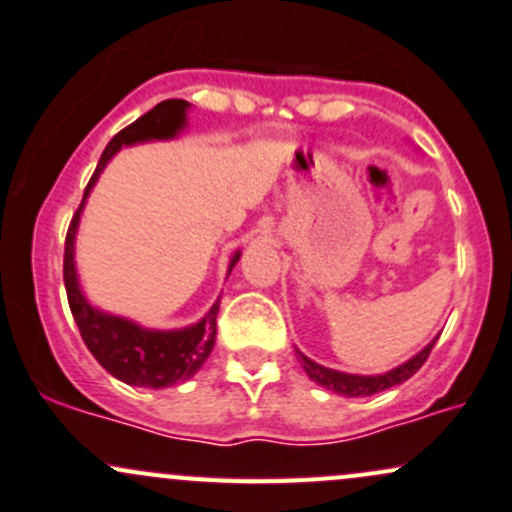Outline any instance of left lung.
I'll use <instances>...</instances> for the list:
<instances>
[{
  "instance_id": "8db88e82",
  "label": "left lung",
  "mask_w": 512,
  "mask_h": 512,
  "mask_svg": "<svg viewBox=\"0 0 512 512\" xmlns=\"http://www.w3.org/2000/svg\"><path fill=\"white\" fill-rule=\"evenodd\" d=\"M435 341H438V338H435ZM435 341L428 343V346L423 348L418 355H413L409 363L394 367V370L384 372V375H375V377L346 375V372H338V370H331V367L314 363V360H309L307 355H302V353H300V363L304 367V372L309 375V380L321 384V387L331 389V392L343 394V396H372L377 392H384V389H389V387H396V384L406 382L409 377L416 375V372L421 370V365L428 360Z\"/></svg>"
}]
</instances>
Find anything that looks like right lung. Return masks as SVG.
Masks as SVG:
<instances>
[{"instance_id":"1","label":"right lung","mask_w":512,"mask_h":512,"mask_svg":"<svg viewBox=\"0 0 512 512\" xmlns=\"http://www.w3.org/2000/svg\"><path fill=\"white\" fill-rule=\"evenodd\" d=\"M186 108L188 101L166 99L157 103L152 111H147L145 116L137 118L135 123H130L128 128L120 130L103 149L94 176H91L84 188V198L89 195L96 179H99L103 166L120 147L145 140L174 137L183 128V123H186ZM82 205L72 215L70 229H67L62 275H65L67 302H70L72 317L77 321L86 348L99 360L103 370L111 372L120 382L132 384V387L162 389L176 382H186L188 377H193L203 367L208 355L212 353V346H215L220 302L212 304V309L205 314L203 321L181 331H147L128 319L111 317V314H103L99 309L91 307L82 297V292H79L77 273H74V234H77ZM237 261L239 254L232 258V266ZM232 266H229V271H232Z\"/></svg>"}]
</instances>
